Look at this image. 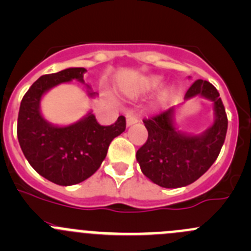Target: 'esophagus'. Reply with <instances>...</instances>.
<instances>
[{
	"mask_svg": "<svg viewBox=\"0 0 251 251\" xmlns=\"http://www.w3.org/2000/svg\"><path fill=\"white\" fill-rule=\"evenodd\" d=\"M137 121H138V116L136 115V114H128V115L126 116V125L127 126L133 125V124H136Z\"/></svg>",
	"mask_w": 251,
	"mask_h": 251,
	"instance_id": "1",
	"label": "esophagus"
}]
</instances>
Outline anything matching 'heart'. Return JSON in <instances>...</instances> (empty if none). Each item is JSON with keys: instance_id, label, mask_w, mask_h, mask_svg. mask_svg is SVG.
I'll use <instances>...</instances> for the list:
<instances>
[{"instance_id": "b5f03b06", "label": "heart", "mask_w": 251, "mask_h": 251, "mask_svg": "<svg viewBox=\"0 0 251 251\" xmlns=\"http://www.w3.org/2000/svg\"><path fill=\"white\" fill-rule=\"evenodd\" d=\"M160 86V78L159 77H149L143 81L142 83V91L143 92H149V91H154ZM174 97V90L173 88H166L163 93H161V100H169Z\"/></svg>"}]
</instances>
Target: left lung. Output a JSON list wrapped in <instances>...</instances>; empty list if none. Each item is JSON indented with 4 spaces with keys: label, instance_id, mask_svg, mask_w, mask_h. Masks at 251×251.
Returning a JSON list of instances; mask_svg holds the SVG:
<instances>
[{
    "label": "left lung",
    "instance_id": "obj_1",
    "mask_svg": "<svg viewBox=\"0 0 251 251\" xmlns=\"http://www.w3.org/2000/svg\"><path fill=\"white\" fill-rule=\"evenodd\" d=\"M196 96L214 102L215 121L203 135L184 136L176 131L174 108L143 120L148 140L138 149L136 158L144 176L164 188L193 183L209 170L224 146L228 119L219 91L209 81L197 80L188 88L184 100Z\"/></svg>",
    "mask_w": 251,
    "mask_h": 251
}]
</instances>
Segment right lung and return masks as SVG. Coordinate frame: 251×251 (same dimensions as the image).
<instances>
[{
  "instance_id": "obj_1",
  "label": "right lung",
  "mask_w": 251,
  "mask_h": 251,
  "mask_svg": "<svg viewBox=\"0 0 251 251\" xmlns=\"http://www.w3.org/2000/svg\"><path fill=\"white\" fill-rule=\"evenodd\" d=\"M85 72V68H69L37 78L23 97L18 114L17 135L25 158L36 173L59 186H73L92 176L104 160L110 142L126 128L123 115L113 125L103 126L90 113L64 127L42 118L44 93L62 82H83Z\"/></svg>"
}]
</instances>
